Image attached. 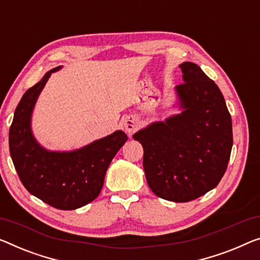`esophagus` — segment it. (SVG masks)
<instances>
[{
	"mask_svg": "<svg viewBox=\"0 0 260 260\" xmlns=\"http://www.w3.org/2000/svg\"><path fill=\"white\" fill-rule=\"evenodd\" d=\"M122 123H123V127H125L126 132L128 134L134 133V132L139 128V121L137 120V118L133 117V115L126 117L122 120Z\"/></svg>",
	"mask_w": 260,
	"mask_h": 260,
	"instance_id": "esophagus-1",
	"label": "esophagus"
}]
</instances>
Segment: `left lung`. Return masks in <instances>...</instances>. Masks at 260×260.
Listing matches in <instances>:
<instances>
[{"label": "left lung", "instance_id": "left-lung-1", "mask_svg": "<svg viewBox=\"0 0 260 260\" xmlns=\"http://www.w3.org/2000/svg\"><path fill=\"white\" fill-rule=\"evenodd\" d=\"M181 114L133 135L143 147V169L155 195L173 202L199 199L219 183L232 148V122L222 92L199 65H180Z\"/></svg>", "mask_w": 260, "mask_h": 260}]
</instances>
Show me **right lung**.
I'll use <instances>...</instances> for the list:
<instances>
[{"label":"right lung","instance_id":"right-lung-1","mask_svg":"<svg viewBox=\"0 0 260 260\" xmlns=\"http://www.w3.org/2000/svg\"><path fill=\"white\" fill-rule=\"evenodd\" d=\"M50 70L23 94L9 131V149L15 169L26 190L60 210H73L92 202L102 190L112 158L127 140L122 131L73 152H48L38 145L30 128L31 112Z\"/></svg>","mask_w":260,"mask_h":260}]
</instances>
